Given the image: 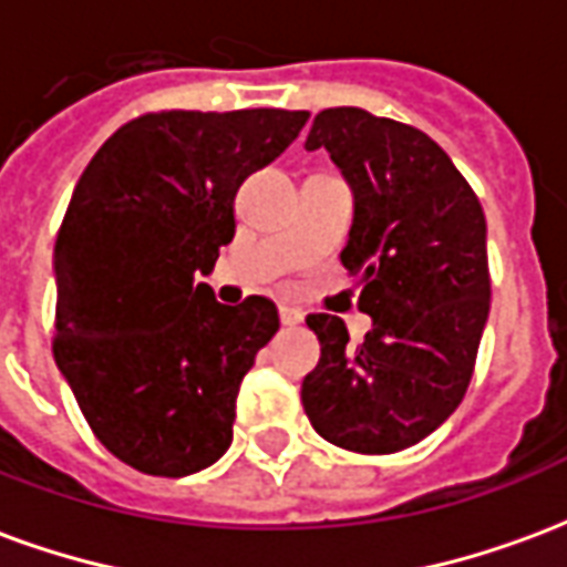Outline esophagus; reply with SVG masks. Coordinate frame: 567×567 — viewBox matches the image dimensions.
I'll return each instance as SVG.
<instances>
[{
	"label": "esophagus",
	"instance_id": "1",
	"mask_svg": "<svg viewBox=\"0 0 567 567\" xmlns=\"http://www.w3.org/2000/svg\"><path fill=\"white\" fill-rule=\"evenodd\" d=\"M279 319H282V324H288V328H295V324H300V321H303V316H300L297 309L282 307L279 309Z\"/></svg>",
	"mask_w": 567,
	"mask_h": 567
}]
</instances>
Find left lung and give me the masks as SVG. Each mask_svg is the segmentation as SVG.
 Instances as JSON below:
<instances>
[{
	"label": "left lung",
	"instance_id": "obj_1",
	"mask_svg": "<svg viewBox=\"0 0 567 567\" xmlns=\"http://www.w3.org/2000/svg\"><path fill=\"white\" fill-rule=\"evenodd\" d=\"M307 148L328 151L355 194L340 260L373 331L349 343L343 319L309 316L321 358L303 410L333 446L401 452L452 416L474 377L492 297L486 215L450 154L392 117L324 109Z\"/></svg>",
	"mask_w": 567,
	"mask_h": 567
}]
</instances>
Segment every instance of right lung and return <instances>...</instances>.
<instances>
[{
    "mask_svg": "<svg viewBox=\"0 0 567 567\" xmlns=\"http://www.w3.org/2000/svg\"><path fill=\"white\" fill-rule=\"evenodd\" d=\"M309 112H148L81 173L54 246V361L115 458L151 476L197 474L234 440L236 394L279 312L209 285L236 234L234 197Z\"/></svg>",
    "mask_w": 567,
    "mask_h": 567,
    "instance_id": "obj_1",
    "label": "right lung"
}]
</instances>
